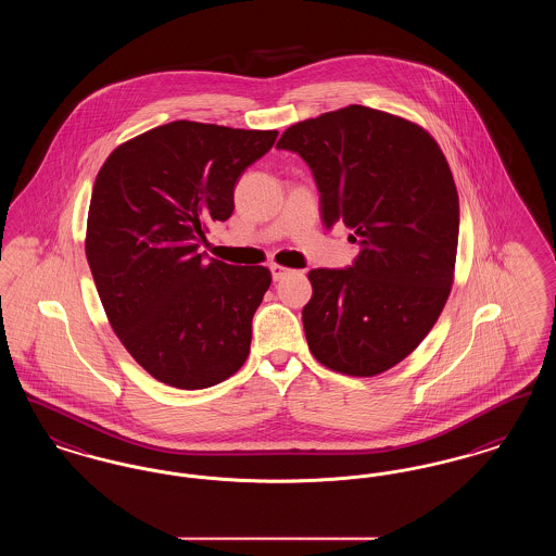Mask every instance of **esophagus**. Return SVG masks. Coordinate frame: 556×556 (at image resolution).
Masks as SVG:
<instances>
[{"mask_svg":"<svg viewBox=\"0 0 556 556\" xmlns=\"http://www.w3.org/2000/svg\"><path fill=\"white\" fill-rule=\"evenodd\" d=\"M290 270L286 266L270 265V275H273V281H281Z\"/></svg>","mask_w":556,"mask_h":556,"instance_id":"obj_1","label":"esophagus"}]
</instances>
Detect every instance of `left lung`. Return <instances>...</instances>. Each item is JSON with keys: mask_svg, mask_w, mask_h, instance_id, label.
Here are the masks:
<instances>
[{"mask_svg": "<svg viewBox=\"0 0 556 556\" xmlns=\"http://www.w3.org/2000/svg\"><path fill=\"white\" fill-rule=\"evenodd\" d=\"M277 148L313 170L323 225L344 223L361 245L352 265L308 273L313 356L354 377L392 369L448 300L458 245L448 162L421 127L358 104L291 125Z\"/></svg>", "mask_w": 556, "mask_h": 556, "instance_id": "obj_1", "label": "left lung"}]
</instances>
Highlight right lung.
Instances as JSON below:
<instances>
[{"label":"right lung","mask_w":556,"mask_h":556,"mask_svg":"<svg viewBox=\"0 0 556 556\" xmlns=\"http://www.w3.org/2000/svg\"><path fill=\"white\" fill-rule=\"evenodd\" d=\"M277 131L175 121L118 146L98 173L85 254L108 320L162 383L204 390L245 363L265 266L198 252L212 220L233 214L248 166Z\"/></svg>","instance_id":"1"}]
</instances>
